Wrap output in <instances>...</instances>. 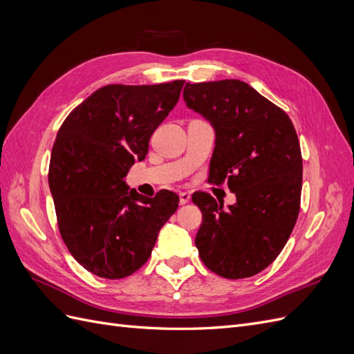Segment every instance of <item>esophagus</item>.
<instances>
[{
  "label": "esophagus",
  "mask_w": 354,
  "mask_h": 354,
  "mask_svg": "<svg viewBox=\"0 0 354 354\" xmlns=\"http://www.w3.org/2000/svg\"><path fill=\"white\" fill-rule=\"evenodd\" d=\"M178 196H180L181 205H185V203H187L190 201V194H187V192H180Z\"/></svg>",
  "instance_id": "34e87169"
}]
</instances>
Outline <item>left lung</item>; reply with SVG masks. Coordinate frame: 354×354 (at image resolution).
Listing matches in <instances>:
<instances>
[{
	"instance_id": "1",
	"label": "left lung",
	"mask_w": 354,
	"mask_h": 354,
	"mask_svg": "<svg viewBox=\"0 0 354 354\" xmlns=\"http://www.w3.org/2000/svg\"><path fill=\"white\" fill-rule=\"evenodd\" d=\"M183 97L216 130L209 183L227 181L236 195L229 208L207 192L192 196L202 212L201 260L226 279L251 277L276 260L298 218L303 158L294 124L239 80L187 82Z\"/></svg>"
}]
</instances>
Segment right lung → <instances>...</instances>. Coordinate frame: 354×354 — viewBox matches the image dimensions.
I'll use <instances>...</instances> for the list:
<instances>
[{"label":"right lung","mask_w":354,"mask_h":354,"mask_svg":"<svg viewBox=\"0 0 354 354\" xmlns=\"http://www.w3.org/2000/svg\"><path fill=\"white\" fill-rule=\"evenodd\" d=\"M185 81L109 84L78 104L53 145L48 185L66 248L85 270L122 279L149 260L178 196L128 192L124 177L174 109Z\"/></svg>","instance_id":"1"}]
</instances>
